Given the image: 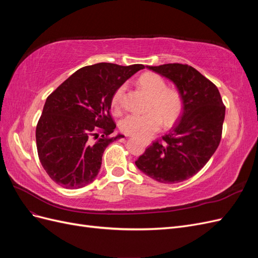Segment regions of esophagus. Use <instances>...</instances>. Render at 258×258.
I'll return each mask as SVG.
<instances>
[{
	"mask_svg": "<svg viewBox=\"0 0 258 258\" xmlns=\"http://www.w3.org/2000/svg\"><path fill=\"white\" fill-rule=\"evenodd\" d=\"M148 144H150V143H147V144H146V145H148Z\"/></svg>",
	"mask_w": 258,
	"mask_h": 258,
	"instance_id": "esophagus-1",
	"label": "esophagus"
}]
</instances>
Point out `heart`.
Returning a JSON list of instances; mask_svg holds the SVG:
<instances>
[{"mask_svg":"<svg viewBox=\"0 0 258 258\" xmlns=\"http://www.w3.org/2000/svg\"><path fill=\"white\" fill-rule=\"evenodd\" d=\"M138 85L150 95L151 112L145 114H129L120 121V129L129 136L146 138L159 130L163 121L165 126L172 124L182 112V98L179 93L167 88V84L161 76L147 72L139 77ZM124 92V86L115 91L112 97V105L118 110Z\"/></svg>","mask_w":258,"mask_h":258,"instance_id":"b5f03b06","label":"heart"}]
</instances>
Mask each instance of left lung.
<instances>
[{"mask_svg": "<svg viewBox=\"0 0 258 258\" xmlns=\"http://www.w3.org/2000/svg\"><path fill=\"white\" fill-rule=\"evenodd\" d=\"M146 68L175 85L183 113L162 142L147 147L136 166L157 182H183L198 173L215 153L222 138L225 106L216 86L192 67L168 63Z\"/></svg>", "mask_w": 258, "mask_h": 258, "instance_id": "obj_1", "label": "left lung"}]
</instances>
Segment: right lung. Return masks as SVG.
<instances>
[{
  "label": "right lung",
  "instance_id": "right-lung-1",
  "mask_svg": "<svg viewBox=\"0 0 258 258\" xmlns=\"http://www.w3.org/2000/svg\"><path fill=\"white\" fill-rule=\"evenodd\" d=\"M142 69L106 62L84 67L46 99L35 137L38 158L53 182L77 189L95 181L105 148L123 137L111 136L112 97Z\"/></svg>",
  "mask_w": 258,
  "mask_h": 258
}]
</instances>
